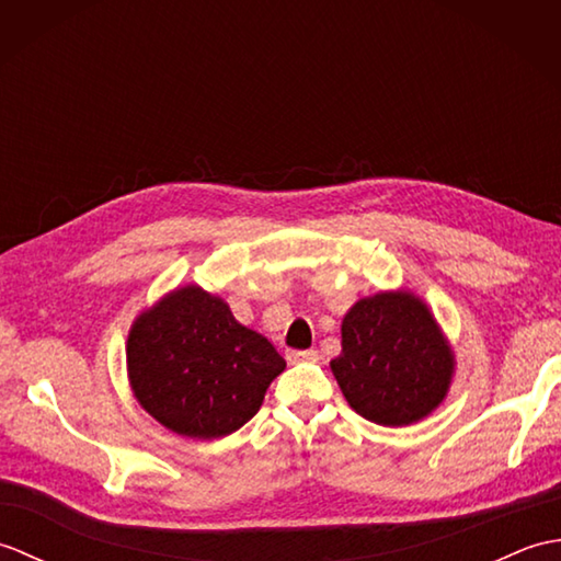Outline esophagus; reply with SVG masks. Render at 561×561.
<instances>
[{
  "mask_svg": "<svg viewBox=\"0 0 561 561\" xmlns=\"http://www.w3.org/2000/svg\"><path fill=\"white\" fill-rule=\"evenodd\" d=\"M287 362H289V364L318 362V352H316V350H289V352H287Z\"/></svg>",
  "mask_w": 561,
  "mask_h": 561,
  "instance_id": "1",
  "label": "esophagus"
}]
</instances>
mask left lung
<instances>
[{
	"instance_id": "left-lung-1",
	"label": "left lung",
	"mask_w": 561,
	"mask_h": 561,
	"mask_svg": "<svg viewBox=\"0 0 561 561\" xmlns=\"http://www.w3.org/2000/svg\"><path fill=\"white\" fill-rule=\"evenodd\" d=\"M330 368L356 414L380 426H408L444 402L456 356L428 306L400 289L350 308L342 352Z\"/></svg>"
}]
</instances>
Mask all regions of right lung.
<instances>
[{"mask_svg": "<svg viewBox=\"0 0 561 561\" xmlns=\"http://www.w3.org/2000/svg\"><path fill=\"white\" fill-rule=\"evenodd\" d=\"M287 362L197 284L141 311L127 337V376L153 420L187 438L233 434L260 410Z\"/></svg>", "mask_w": 561, "mask_h": 561, "instance_id": "1", "label": "right lung"}]
</instances>
